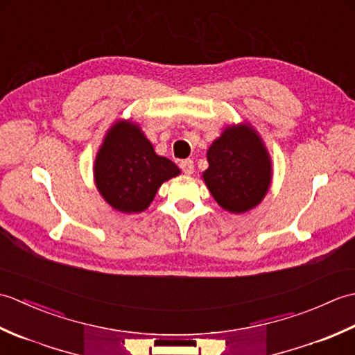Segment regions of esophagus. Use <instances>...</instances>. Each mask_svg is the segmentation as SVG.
<instances>
[{
    "instance_id": "34e87169",
    "label": "esophagus",
    "mask_w": 355,
    "mask_h": 355,
    "mask_svg": "<svg viewBox=\"0 0 355 355\" xmlns=\"http://www.w3.org/2000/svg\"><path fill=\"white\" fill-rule=\"evenodd\" d=\"M180 169H182L184 173H187V175H191V173L193 172V162L191 160V158L182 160L180 162Z\"/></svg>"
}]
</instances>
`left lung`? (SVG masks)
<instances>
[{
  "label": "left lung",
  "instance_id": "1",
  "mask_svg": "<svg viewBox=\"0 0 355 355\" xmlns=\"http://www.w3.org/2000/svg\"><path fill=\"white\" fill-rule=\"evenodd\" d=\"M202 178L223 209L243 214L259 205L271 182V164L258 134L250 126L225 130L207 150Z\"/></svg>",
  "mask_w": 355,
  "mask_h": 355
}]
</instances>
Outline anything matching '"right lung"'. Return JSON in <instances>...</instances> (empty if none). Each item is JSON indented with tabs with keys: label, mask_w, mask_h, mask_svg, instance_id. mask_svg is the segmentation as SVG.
<instances>
[{
	"label": "right lung",
	"mask_w": 355,
	"mask_h": 355,
	"mask_svg": "<svg viewBox=\"0 0 355 355\" xmlns=\"http://www.w3.org/2000/svg\"><path fill=\"white\" fill-rule=\"evenodd\" d=\"M180 173L175 163L157 155L137 125L120 122L110 130L94 164L96 186L110 206L139 214L163 182Z\"/></svg>",
	"instance_id": "1"
}]
</instances>
